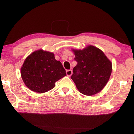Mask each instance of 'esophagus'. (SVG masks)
I'll return each instance as SVG.
<instances>
[{
	"label": "esophagus",
	"instance_id": "34e87169",
	"mask_svg": "<svg viewBox=\"0 0 134 134\" xmlns=\"http://www.w3.org/2000/svg\"><path fill=\"white\" fill-rule=\"evenodd\" d=\"M66 75L68 76H71V74H72V71L71 69H69V70H66Z\"/></svg>",
	"mask_w": 134,
	"mask_h": 134
}]
</instances>
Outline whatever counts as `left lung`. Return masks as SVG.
Segmentation results:
<instances>
[{
  "label": "left lung",
  "mask_w": 134,
  "mask_h": 134,
  "mask_svg": "<svg viewBox=\"0 0 134 134\" xmlns=\"http://www.w3.org/2000/svg\"><path fill=\"white\" fill-rule=\"evenodd\" d=\"M77 64L71 78L82 94L92 96L100 92L109 81L111 63L99 49L88 46L83 50H73Z\"/></svg>",
  "instance_id": "1"
}]
</instances>
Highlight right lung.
I'll use <instances>...</instances> for the list:
<instances>
[{
    "label": "right lung",
    "mask_w": 134,
    "mask_h": 134,
    "mask_svg": "<svg viewBox=\"0 0 134 134\" xmlns=\"http://www.w3.org/2000/svg\"><path fill=\"white\" fill-rule=\"evenodd\" d=\"M21 74L25 85L39 93L52 90L57 81L66 76L62 63L55 59L54 54L43 50L35 51L27 57Z\"/></svg>",
    "instance_id": "add662e5"
}]
</instances>
